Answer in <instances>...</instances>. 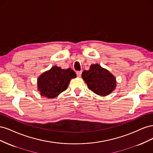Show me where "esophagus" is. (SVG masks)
<instances>
[{"mask_svg": "<svg viewBox=\"0 0 153 153\" xmlns=\"http://www.w3.org/2000/svg\"><path fill=\"white\" fill-rule=\"evenodd\" d=\"M82 71H76V75L78 77L81 76V75H82Z\"/></svg>", "mask_w": 153, "mask_h": 153, "instance_id": "1", "label": "esophagus"}]
</instances>
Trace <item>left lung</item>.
Returning a JSON list of instances; mask_svg holds the SVG:
<instances>
[{"instance_id": "1", "label": "left lung", "mask_w": 153, "mask_h": 153, "mask_svg": "<svg viewBox=\"0 0 153 153\" xmlns=\"http://www.w3.org/2000/svg\"><path fill=\"white\" fill-rule=\"evenodd\" d=\"M82 77L91 91L101 96L110 94L116 87L115 76L98 64H92L89 70L83 71Z\"/></svg>"}]
</instances>
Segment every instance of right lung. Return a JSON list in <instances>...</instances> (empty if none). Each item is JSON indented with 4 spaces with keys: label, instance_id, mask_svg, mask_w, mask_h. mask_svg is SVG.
<instances>
[{
    "label": "right lung",
    "instance_id": "right-lung-1",
    "mask_svg": "<svg viewBox=\"0 0 153 153\" xmlns=\"http://www.w3.org/2000/svg\"><path fill=\"white\" fill-rule=\"evenodd\" d=\"M76 76V73L71 68L62 69L53 66L39 76L38 89L41 96L48 98H55L66 90L71 79Z\"/></svg>",
    "mask_w": 153,
    "mask_h": 153
}]
</instances>
